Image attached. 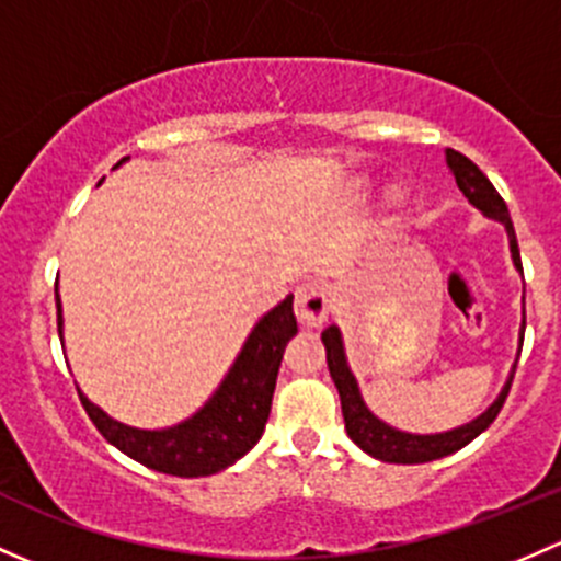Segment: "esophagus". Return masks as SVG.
<instances>
[{
	"instance_id": "obj_1",
	"label": "esophagus",
	"mask_w": 561,
	"mask_h": 561,
	"mask_svg": "<svg viewBox=\"0 0 561 561\" xmlns=\"http://www.w3.org/2000/svg\"><path fill=\"white\" fill-rule=\"evenodd\" d=\"M330 287L322 279H306L296 290V317L300 325L317 328L330 314Z\"/></svg>"
}]
</instances>
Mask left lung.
Here are the masks:
<instances>
[{
	"label": "left lung",
	"mask_w": 561,
	"mask_h": 561,
	"mask_svg": "<svg viewBox=\"0 0 561 561\" xmlns=\"http://www.w3.org/2000/svg\"><path fill=\"white\" fill-rule=\"evenodd\" d=\"M446 167L454 180H457V187L462 191V196L468 198L476 209L481 211L489 220L500 222L508 233V247H511V261H514L516 271L524 276L522 271V255H518L516 244V231L514 222H511L508 206H505L500 193L494 191L492 182L486 180V174L476 167L470 158H465L462 152L446 147ZM524 328H527V317H524V298H522V328H518V352L514 365H511V374L505 379L503 389H500L497 398L481 411L476 420L457 424V427L444 430V433H409V430H398L392 424L374 414L368 409V403L363 400V392H359V385L350 368V359H346L344 350V335H341L339 325H330L322 330V344H325V357L330 376H333L335 389L341 394V414H344L346 435L370 457L381 459V462H394V465H420V462H433V459L449 457V454L459 451L462 446H468L470 440L479 438L483 430L494 422V416L503 409L505 398H508L511 381H514L518 355H522L524 344Z\"/></svg>",
	"instance_id": "obj_1"
}]
</instances>
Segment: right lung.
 <instances>
[{"label": "right lung", "instance_id": "right-lung-1", "mask_svg": "<svg viewBox=\"0 0 561 561\" xmlns=\"http://www.w3.org/2000/svg\"><path fill=\"white\" fill-rule=\"evenodd\" d=\"M126 161L128 158H123L121 163ZM56 309L58 339L64 344V309L58 287ZM296 333L298 322L293 314V296H287L252 325L228 374L222 376L215 392L204 400L202 409L172 427L145 430L112 420L107 411L99 409L78 387L80 400L99 433L115 449L137 459L145 468L180 476V479H202V476L220 473L239 462L261 440L271 414V398H274L282 355H285L287 341Z\"/></svg>", "mask_w": 561, "mask_h": 561}]
</instances>
